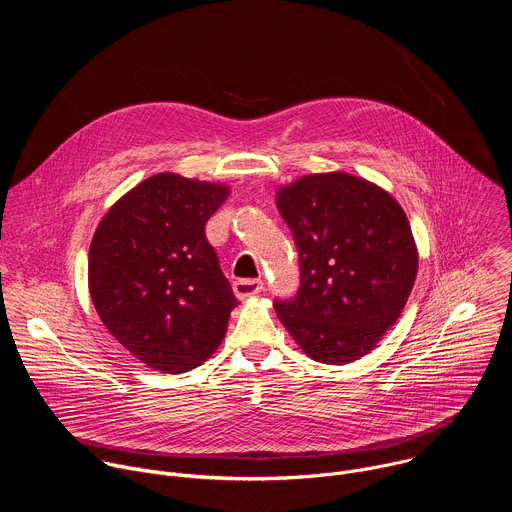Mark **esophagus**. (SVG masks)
Listing matches in <instances>:
<instances>
[{"mask_svg": "<svg viewBox=\"0 0 512 512\" xmlns=\"http://www.w3.org/2000/svg\"><path fill=\"white\" fill-rule=\"evenodd\" d=\"M263 289V281L261 279H237L233 283V291L237 300H247V298H253L257 294H261Z\"/></svg>", "mask_w": 512, "mask_h": 512, "instance_id": "esophagus-1", "label": "esophagus"}]
</instances>
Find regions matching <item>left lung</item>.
<instances>
[{"instance_id":"1","label":"left lung","mask_w":512,"mask_h":512,"mask_svg":"<svg viewBox=\"0 0 512 512\" xmlns=\"http://www.w3.org/2000/svg\"><path fill=\"white\" fill-rule=\"evenodd\" d=\"M294 233L302 285L275 312L304 354L348 364L369 354L401 316L419 265L401 204L348 172L308 174L277 188Z\"/></svg>"}]
</instances>
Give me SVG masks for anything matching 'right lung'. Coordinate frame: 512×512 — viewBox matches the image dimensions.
I'll use <instances>...</instances> for the list:
<instances>
[{"instance_id":"right-lung-1","label":"right lung","mask_w":512,"mask_h":512,"mask_svg":"<svg viewBox=\"0 0 512 512\" xmlns=\"http://www.w3.org/2000/svg\"><path fill=\"white\" fill-rule=\"evenodd\" d=\"M231 188L154 174L101 218L89 249V294L111 336L148 369L186 373L223 342L237 306L206 241Z\"/></svg>"}]
</instances>
